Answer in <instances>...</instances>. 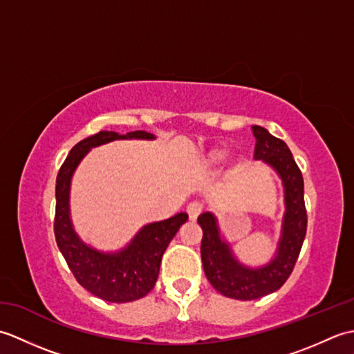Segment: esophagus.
Returning <instances> with one entry per match:
<instances>
[{
	"label": "esophagus",
	"mask_w": 354,
	"mask_h": 354,
	"mask_svg": "<svg viewBox=\"0 0 354 354\" xmlns=\"http://www.w3.org/2000/svg\"><path fill=\"white\" fill-rule=\"evenodd\" d=\"M202 208H204V205H202L201 202H196V201L192 202V204H189V207H187V213H189L192 221H196V217L201 214Z\"/></svg>",
	"instance_id": "obj_1"
}]
</instances>
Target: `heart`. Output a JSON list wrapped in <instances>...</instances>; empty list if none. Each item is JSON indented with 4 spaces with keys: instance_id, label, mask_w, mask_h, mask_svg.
Listing matches in <instances>:
<instances>
[{
    "instance_id": "heart-1",
    "label": "heart",
    "mask_w": 354,
    "mask_h": 354,
    "mask_svg": "<svg viewBox=\"0 0 354 354\" xmlns=\"http://www.w3.org/2000/svg\"><path fill=\"white\" fill-rule=\"evenodd\" d=\"M223 158H225V153L222 150H213V152H209L208 155V161L212 164H219Z\"/></svg>"
}]
</instances>
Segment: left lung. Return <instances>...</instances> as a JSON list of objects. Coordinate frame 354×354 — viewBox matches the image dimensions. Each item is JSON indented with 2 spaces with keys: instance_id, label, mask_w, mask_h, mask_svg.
Returning a JSON list of instances; mask_svg holds the SVG:
<instances>
[{
  "instance_id": "8db88e82",
  "label": "left lung",
  "mask_w": 354,
  "mask_h": 354,
  "mask_svg": "<svg viewBox=\"0 0 354 354\" xmlns=\"http://www.w3.org/2000/svg\"><path fill=\"white\" fill-rule=\"evenodd\" d=\"M252 132L255 137L254 160L269 165L283 184L284 213L274 257L255 268L245 265L222 236L217 217L209 212L198 217L204 232L201 255L208 281L222 295L243 301L261 298L281 288L295 266L307 230L303 175L288 145L261 126H252Z\"/></svg>"
}]
</instances>
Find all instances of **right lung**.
<instances>
[{"label":"right lung","instance_id":"1","mask_svg":"<svg viewBox=\"0 0 354 354\" xmlns=\"http://www.w3.org/2000/svg\"><path fill=\"white\" fill-rule=\"evenodd\" d=\"M115 140H155V135L135 131L122 135L100 131L74 146L56 178V243L80 286L109 303H129L153 289L160 274L161 259L171 239L189 219L178 213L160 222H150L135 234L122 250L100 251L85 243L71 221L70 193L73 175L82 160L94 147Z\"/></svg>","mask_w":354,"mask_h":354}]
</instances>
